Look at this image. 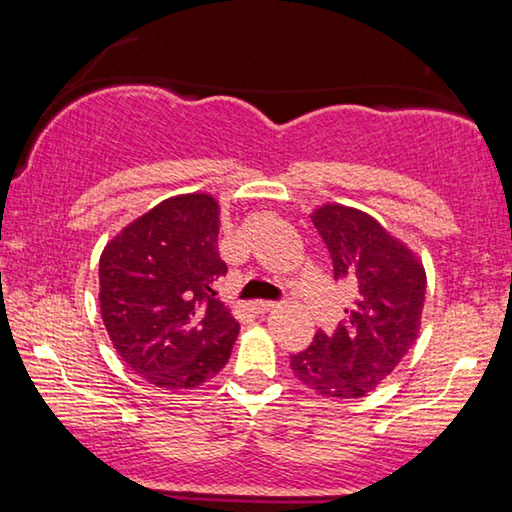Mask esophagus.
I'll return each instance as SVG.
<instances>
[{
  "label": "esophagus",
  "mask_w": 512,
  "mask_h": 512,
  "mask_svg": "<svg viewBox=\"0 0 512 512\" xmlns=\"http://www.w3.org/2000/svg\"><path fill=\"white\" fill-rule=\"evenodd\" d=\"M248 307H250V311H253V314L264 316V314H268V311H273L275 302H271V300H253Z\"/></svg>",
  "instance_id": "esophagus-1"
}]
</instances>
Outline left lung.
<instances>
[{"instance_id":"1","label":"left lung","mask_w":512,"mask_h":512,"mask_svg":"<svg viewBox=\"0 0 512 512\" xmlns=\"http://www.w3.org/2000/svg\"><path fill=\"white\" fill-rule=\"evenodd\" d=\"M334 266L354 291L334 332L291 357V370L318 395L357 400L384 381L420 334L427 291L424 266L370 214L327 203L311 214Z\"/></svg>"}]
</instances>
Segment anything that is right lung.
Instances as JSON below:
<instances>
[{
    "label": "right lung",
    "instance_id": "1",
    "mask_svg": "<svg viewBox=\"0 0 512 512\" xmlns=\"http://www.w3.org/2000/svg\"><path fill=\"white\" fill-rule=\"evenodd\" d=\"M219 203L167 198L128 223L99 259L101 318L135 375L167 391L196 388L230 359L239 323L216 298Z\"/></svg>",
    "mask_w": 512,
    "mask_h": 512
}]
</instances>
